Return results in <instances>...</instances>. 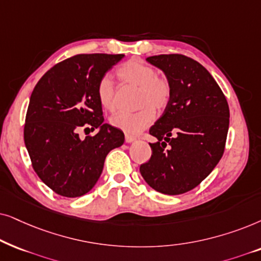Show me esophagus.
Here are the masks:
<instances>
[{"instance_id": "esophagus-1", "label": "esophagus", "mask_w": 261, "mask_h": 261, "mask_svg": "<svg viewBox=\"0 0 261 261\" xmlns=\"http://www.w3.org/2000/svg\"><path fill=\"white\" fill-rule=\"evenodd\" d=\"M135 140H136V137L131 136V135H125V142H126V143H131V142H134Z\"/></svg>"}]
</instances>
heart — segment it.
Returning a JSON list of instances; mask_svg holds the SVG:
<instances>
[{"label":"heart","instance_id":"heart-1","mask_svg":"<svg viewBox=\"0 0 261 261\" xmlns=\"http://www.w3.org/2000/svg\"><path fill=\"white\" fill-rule=\"evenodd\" d=\"M121 82L138 87L136 103L140 109L135 112H119L111 118V124L124 133H141L154 119V110L163 111L172 99V85L165 76L158 75L152 65L143 61L131 60L117 70ZM99 102L107 111L116 109V88L109 76H102L96 86Z\"/></svg>","mask_w":261,"mask_h":261}]
</instances>
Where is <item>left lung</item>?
I'll use <instances>...</instances> for the list:
<instances>
[{"mask_svg":"<svg viewBox=\"0 0 261 261\" xmlns=\"http://www.w3.org/2000/svg\"><path fill=\"white\" fill-rule=\"evenodd\" d=\"M147 61L165 72L172 99L149 130L151 158L140 167L158 192L175 196L193 190L213 172L224 152L229 127L227 99L209 71L179 54Z\"/></svg>","mask_w":261,"mask_h":261,"instance_id":"8db88e82","label":"left lung"}]
</instances>
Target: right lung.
Returning <instances> with one entry per match:
<instances>
[{
    "mask_svg": "<svg viewBox=\"0 0 261 261\" xmlns=\"http://www.w3.org/2000/svg\"><path fill=\"white\" fill-rule=\"evenodd\" d=\"M124 55L81 54L55 64L34 87L23 140L37 175L60 196L89 192L109 152L124 143L119 128L103 123L96 94L99 80ZM81 128L98 134L81 140Z\"/></svg>",
    "mask_w": 261,
    "mask_h": 261,
    "instance_id": "right-lung-1",
    "label": "right lung"
}]
</instances>
